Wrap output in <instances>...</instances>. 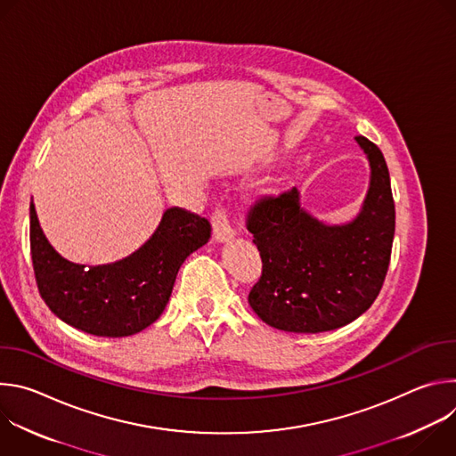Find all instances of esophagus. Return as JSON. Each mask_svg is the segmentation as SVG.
Segmentation results:
<instances>
[{"instance_id": "esophagus-1", "label": "esophagus", "mask_w": 456, "mask_h": 456, "mask_svg": "<svg viewBox=\"0 0 456 456\" xmlns=\"http://www.w3.org/2000/svg\"><path fill=\"white\" fill-rule=\"evenodd\" d=\"M211 222H213V234H215L216 241L224 243V241H229L234 238V229L229 222L225 209H216L211 216Z\"/></svg>"}]
</instances>
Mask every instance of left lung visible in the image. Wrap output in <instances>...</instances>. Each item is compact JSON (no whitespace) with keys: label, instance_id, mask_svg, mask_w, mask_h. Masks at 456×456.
Listing matches in <instances>:
<instances>
[{"label":"left lung","instance_id":"8db88e82","mask_svg":"<svg viewBox=\"0 0 456 456\" xmlns=\"http://www.w3.org/2000/svg\"><path fill=\"white\" fill-rule=\"evenodd\" d=\"M355 142L370 166V185L359 213L329 224L301 206L296 187L257 200L247 229L264 262L248 305L269 327L317 334L345 327L380 292L395 234V204L380 150Z\"/></svg>","mask_w":456,"mask_h":456}]
</instances>
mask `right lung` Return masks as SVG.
I'll use <instances>...</instances> for the list:
<instances>
[{
  "mask_svg": "<svg viewBox=\"0 0 456 456\" xmlns=\"http://www.w3.org/2000/svg\"><path fill=\"white\" fill-rule=\"evenodd\" d=\"M209 238L206 218L171 208L134 254L86 267L69 262L50 245L30 202V250L41 297L61 321L99 338H127L153 324L185 257Z\"/></svg>",
  "mask_w": 456,
  "mask_h": 456,
  "instance_id": "obj_1",
  "label": "right lung"
}]
</instances>
